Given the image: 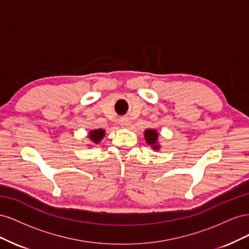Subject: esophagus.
Segmentation results:
<instances>
[{
    "instance_id": "obj_1",
    "label": "esophagus",
    "mask_w": 249,
    "mask_h": 249,
    "mask_svg": "<svg viewBox=\"0 0 249 249\" xmlns=\"http://www.w3.org/2000/svg\"><path fill=\"white\" fill-rule=\"evenodd\" d=\"M129 124H130V120H129V118L123 117V118H120V119H119V124L122 125L123 127H126L127 125H129Z\"/></svg>"
}]
</instances>
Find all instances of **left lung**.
<instances>
[{
  "label": "left lung",
  "mask_w": 249,
  "mask_h": 249,
  "mask_svg": "<svg viewBox=\"0 0 249 249\" xmlns=\"http://www.w3.org/2000/svg\"><path fill=\"white\" fill-rule=\"evenodd\" d=\"M144 136H145V140L148 143L149 145H153L154 149H158L159 146L157 145V139H158V133L155 130H146L144 132Z\"/></svg>",
  "instance_id": "1"
}]
</instances>
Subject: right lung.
I'll return each mask as SVG.
<instances>
[{"label": "right lung", "instance_id": "1", "mask_svg": "<svg viewBox=\"0 0 249 249\" xmlns=\"http://www.w3.org/2000/svg\"><path fill=\"white\" fill-rule=\"evenodd\" d=\"M105 136V131L102 129H97L94 131H91L89 134L90 140H92L95 143H99Z\"/></svg>", "mask_w": 249, "mask_h": 249}]
</instances>
